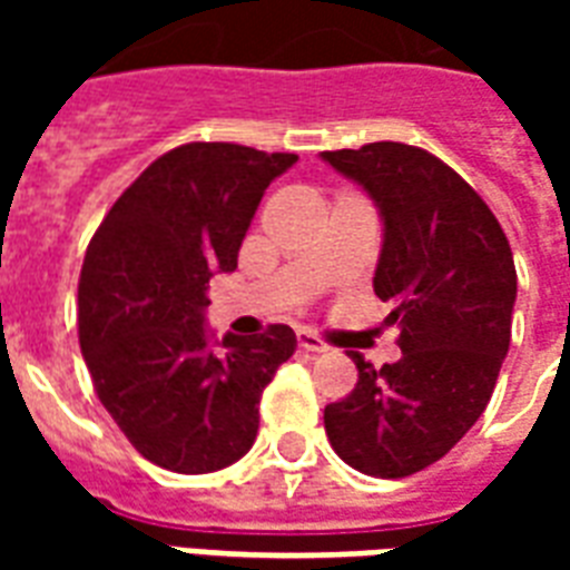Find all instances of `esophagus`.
<instances>
[{"label": "esophagus", "instance_id": "esophagus-1", "mask_svg": "<svg viewBox=\"0 0 570 570\" xmlns=\"http://www.w3.org/2000/svg\"><path fill=\"white\" fill-rule=\"evenodd\" d=\"M298 348L302 352H311V355H320V352H325V343H322L316 334H311V331H298Z\"/></svg>", "mask_w": 570, "mask_h": 570}]
</instances>
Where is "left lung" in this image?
Here are the masks:
<instances>
[{"label": "left lung", "instance_id": "obj_1", "mask_svg": "<svg viewBox=\"0 0 570 570\" xmlns=\"http://www.w3.org/2000/svg\"><path fill=\"white\" fill-rule=\"evenodd\" d=\"M322 159L379 206L373 289L402 331L396 364L375 370L352 352L357 384L325 407V432L366 476H411L443 459L494 393L518 298L512 248L485 200L420 147L375 141Z\"/></svg>", "mask_w": 570, "mask_h": 570}]
</instances>
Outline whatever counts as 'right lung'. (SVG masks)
I'll return each mask as SVG.
<instances>
[{"mask_svg":"<svg viewBox=\"0 0 570 570\" xmlns=\"http://www.w3.org/2000/svg\"><path fill=\"white\" fill-rule=\"evenodd\" d=\"M295 154L195 141L159 156L94 233L79 277V346L94 390L147 461L213 473L259 429V396L295 352L289 325L206 328L209 277L233 272L268 183Z\"/></svg>","mask_w":570,"mask_h":570,"instance_id":"1","label":"right lung"}]
</instances>
